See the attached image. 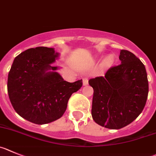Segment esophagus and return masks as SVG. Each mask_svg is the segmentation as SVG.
<instances>
[{
  "instance_id": "1",
  "label": "esophagus",
  "mask_w": 156,
  "mask_h": 156,
  "mask_svg": "<svg viewBox=\"0 0 156 156\" xmlns=\"http://www.w3.org/2000/svg\"><path fill=\"white\" fill-rule=\"evenodd\" d=\"M88 83V80L87 78H84L83 79V85H87Z\"/></svg>"
}]
</instances>
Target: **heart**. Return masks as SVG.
<instances>
[{
  "label": "heart",
  "mask_w": 156,
  "mask_h": 156,
  "mask_svg": "<svg viewBox=\"0 0 156 156\" xmlns=\"http://www.w3.org/2000/svg\"><path fill=\"white\" fill-rule=\"evenodd\" d=\"M111 62H112V58H111V57H110V56L106 57V58H105L104 60H103L102 65L104 67L108 66V65H109V64L111 63Z\"/></svg>",
  "instance_id": "heart-1"
}]
</instances>
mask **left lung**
I'll return each instance as SVG.
<instances>
[{"label": "left lung", "instance_id": "1", "mask_svg": "<svg viewBox=\"0 0 156 156\" xmlns=\"http://www.w3.org/2000/svg\"><path fill=\"white\" fill-rule=\"evenodd\" d=\"M120 65L105 76L88 81L94 89L91 115L97 124L119 129L135 120L143 110L148 93L145 65L133 53L121 50Z\"/></svg>", "mask_w": 156, "mask_h": 156}]
</instances>
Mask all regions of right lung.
I'll list each match as a JSON object with an SVG mask.
<instances>
[{
    "instance_id": "obj_1",
    "label": "right lung",
    "mask_w": 156,
    "mask_h": 156,
    "mask_svg": "<svg viewBox=\"0 0 156 156\" xmlns=\"http://www.w3.org/2000/svg\"><path fill=\"white\" fill-rule=\"evenodd\" d=\"M59 57L55 48L37 47L21 52L14 58L8 78V92L16 112L37 125L60 119L82 80L65 81L52 65Z\"/></svg>"
}]
</instances>
